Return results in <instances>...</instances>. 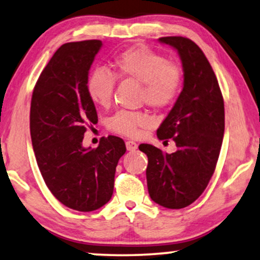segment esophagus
Returning a JSON list of instances; mask_svg holds the SVG:
<instances>
[{"label":"esophagus","mask_w":260,"mask_h":260,"mask_svg":"<svg viewBox=\"0 0 260 260\" xmlns=\"http://www.w3.org/2000/svg\"><path fill=\"white\" fill-rule=\"evenodd\" d=\"M125 145H126V150H127V151H134V150H136L137 147H138V144L136 143V142H134V141H126Z\"/></svg>","instance_id":"esophagus-1"}]
</instances>
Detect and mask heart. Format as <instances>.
<instances>
[{"label":"heart","mask_w":260,"mask_h":260,"mask_svg":"<svg viewBox=\"0 0 260 260\" xmlns=\"http://www.w3.org/2000/svg\"><path fill=\"white\" fill-rule=\"evenodd\" d=\"M112 69L113 75L104 69H95L88 74L86 90L95 105L108 106L111 103L115 77L141 84V101L155 109L172 105L182 87V69L145 46H134L120 52L113 59ZM151 124L152 118L148 113L119 111L111 117L109 126L117 134L135 137Z\"/></svg>","instance_id":"b5f03b06"}]
</instances>
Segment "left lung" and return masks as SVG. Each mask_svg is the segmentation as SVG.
Returning <instances> with one entry per match:
<instances>
[{
    "instance_id": "1",
    "label": "left lung",
    "mask_w": 260,
    "mask_h": 260,
    "mask_svg": "<svg viewBox=\"0 0 260 260\" xmlns=\"http://www.w3.org/2000/svg\"><path fill=\"white\" fill-rule=\"evenodd\" d=\"M158 41L175 48L182 61L183 88L157 129L159 140L172 138L177 150L167 154L151 144L138 148L148 156L151 200L180 209L204 193L214 173L225 131V108L218 79L200 47L183 37Z\"/></svg>"
}]
</instances>
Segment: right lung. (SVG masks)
<instances>
[{
  "label": "right lung",
  "instance_id": "add662e5",
  "mask_svg": "<svg viewBox=\"0 0 260 260\" xmlns=\"http://www.w3.org/2000/svg\"><path fill=\"white\" fill-rule=\"evenodd\" d=\"M101 40L62 45L35 84L30 103V137L46 186L66 207L92 212L109 202L116 167L125 143L103 137L97 148L83 147L86 124H97L86 80Z\"/></svg>",
  "mask_w": 260,
  "mask_h": 260
}]
</instances>
